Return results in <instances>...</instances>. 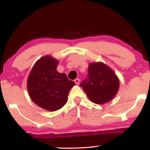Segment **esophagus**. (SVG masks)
<instances>
[{"mask_svg": "<svg viewBox=\"0 0 150 150\" xmlns=\"http://www.w3.org/2000/svg\"><path fill=\"white\" fill-rule=\"evenodd\" d=\"M80 79H79V78H76L75 80H74V82H75V84H77V85H78V84L80 83Z\"/></svg>", "mask_w": 150, "mask_h": 150, "instance_id": "obj_1", "label": "esophagus"}]
</instances>
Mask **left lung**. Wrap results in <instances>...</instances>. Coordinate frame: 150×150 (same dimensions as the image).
Instances as JSON below:
<instances>
[{"instance_id":"1","label":"left lung","mask_w":150,"mask_h":150,"mask_svg":"<svg viewBox=\"0 0 150 150\" xmlns=\"http://www.w3.org/2000/svg\"><path fill=\"white\" fill-rule=\"evenodd\" d=\"M80 86L92 102L102 104L115 97L119 88V80L107 65L94 63L89 64L87 76Z\"/></svg>"}]
</instances>
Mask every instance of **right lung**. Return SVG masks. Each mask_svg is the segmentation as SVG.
<instances>
[{"mask_svg": "<svg viewBox=\"0 0 150 150\" xmlns=\"http://www.w3.org/2000/svg\"><path fill=\"white\" fill-rule=\"evenodd\" d=\"M58 62L51 56L39 59L28 77L27 89L32 100L48 111L60 109L66 104L68 93L75 85L64 73L56 70Z\"/></svg>", "mask_w": 150, "mask_h": 150, "instance_id": "obj_1", "label": "right lung"}]
</instances>
